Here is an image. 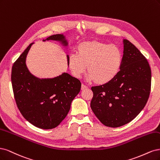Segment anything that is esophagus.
<instances>
[{"mask_svg":"<svg viewBox=\"0 0 160 160\" xmlns=\"http://www.w3.org/2000/svg\"><path fill=\"white\" fill-rule=\"evenodd\" d=\"M86 88H88V87H87L86 86H85L84 84H82V86H81V90H86Z\"/></svg>","mask_w":160,"mask_h":160,"instance_id":"esophagus-1","label":"esophagus"}]
</instances>
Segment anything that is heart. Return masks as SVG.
I'll return each instance as SVG.
<instances>
[{
  "label": "heart",
  "mask_w": 160,
  "mask_h": 160,
  "mask_svg": "<svg viewBox=\"0 0 160 160\" xmlns=\"http://www.w3.org/2000/svg\"><path fill=\"white\" fill-rule=\"evenodd\" d=\"M122 60V50L118 46L90 40L79 44L77 54L69 55L68 65L76 78L86 73L88 66V80L94 81L98 85H104L120 72Z\"/></svg>",
  "instance_id": "1"
}]
</instances>
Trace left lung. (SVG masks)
I'll use <instances>...</instances> for the list:
<instances>
[{
  "mask_svg": "<svg viewBox=\"0 0 160 160\" xmlns=\"http://www.w3.org/2000/svg\"><path fill=\"white\" fill-rule=\"evenodd\" d=\"M120 72L110 83L92 86L90 106L104 125L118 128L131 122L148 100L152 72L147 59L136 46L123 40Z\"/></svg>",
  "mask_w": 160,
  "mask_h": 160,
  "instance_id": "8db88e82",
  "label": "left lung"
}]
</instances>
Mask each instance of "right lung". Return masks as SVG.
<instances>
[{
  "instance_id": "right-lung-1",
  "label": "right lung",
  "mask_w": 160,
  "mask_h": 160,
  "mask_svg": "<svg viewBox=\"0 0 160 160\" xmlns=\"http://www.w3.org/2000/svg\"><path fill=\"white\" fill-rule=\"evenodd\" d=\"M50 40L68 44L63 34L52 35L43 41ZM32 44L12 66L11 82L14 99L21 114L30 123L44 130L52 129L68 114L72 101L80 91L81 82L67 73L47 79H39L32 75L25 61Z\"/></svg>"
}]
</instances>
